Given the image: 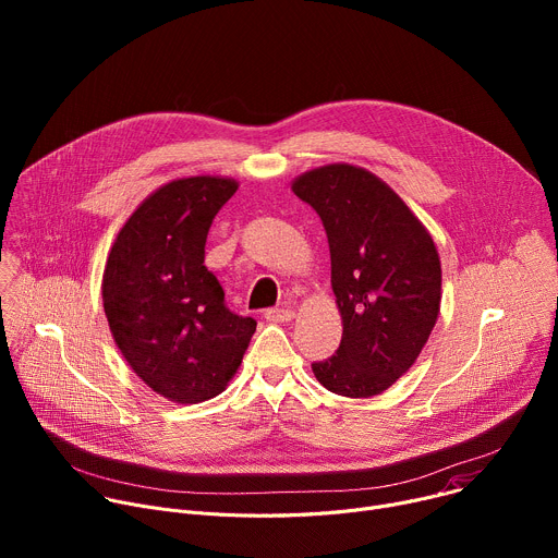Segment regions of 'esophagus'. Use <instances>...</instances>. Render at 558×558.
Masks as SVG:
<instances>
[{
  "instance_id": "34e87169",
  "label": "esophagus",
  "mask_w": 558,
  "mask_h": 558,
  "mask_svg": "<svg viewBox=\"0 0 558 558\" xmlns=\"http://www.w3.org/2000/svg\"><path fill=\"white\" fill-rule=\"evenodd\" d=\"M293 317L291 308H267L265 311V320L267 323H289Z\"/></svg>"
}]
</instances>
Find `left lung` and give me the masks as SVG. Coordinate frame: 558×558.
Returning a JSON list of instances; mask_svg holds the SVG:
<instances>
[{
	"label": "left lung",
	"instance_id": "obj_1",
	"mask_svg": "<svg viewBox=\"0 0 558 558\" xmlns=\"http://www.w3.org/2000/svg\"><path fill=\"white\" fill-rule=\"evenodd\" d=\"M293 194L320 216L342 340L313 375L344 397H373L422 353L439 315L441 265L426 227L381 179L333 163L304 172Z\"/></svg>",
	"mask_w": 558,
	"mask_h": 558
}]
</instances>
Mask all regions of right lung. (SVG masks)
I'll use <instances>...</instances> for the list:
<instances>
[{"instance_id": "obj_1", "label": "right lung", "mask_w": 558, "mask_h": 558, "mask_svg": "<svg viewBox=\"0 0 558 558\" xmlns=\"http://www.w3.org/2000/svg\"><path fill=\"white\" fill-rule=\"evenodd\" d=\"M238 183L179 179L149 194L121 227L104 271V308L132 371L158 395L198 404L220 395L256 331L205 267L218 209Z\"/></svg>"}]
</instances>
